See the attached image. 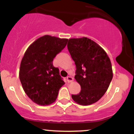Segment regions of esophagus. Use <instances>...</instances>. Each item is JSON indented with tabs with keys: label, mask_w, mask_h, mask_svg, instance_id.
Segmentation results:
<instances>
[{
	"label": "esophagus",
	"mask_w": 134,
	"mask_h": 134,
	"mask_svg": "<svg viewBox=\"0 0 134 134\" xmlns=\"http://www.w3.org/2000/svg\"><path fill=\"white\" fill-rule=\"evenodd\" d=\"M67 81L68 82H71L73 81V78L71 76H67Z\"/></svg>",
	"instance_id": "esophagus-1"
}]
</instances>
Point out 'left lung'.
Masks as SVG:
<instances>
[{"label":"left lung","instance_id":"obj_1","mask_svg":"<svg viewBox=\"0 0 134 134\" xmlns=\"http://www.w3.org/2000/svg\"><path fill=\"white\" fill-rule=\"evenodd\" d=\"M67 48L76 65L74 78L81 92L72 98L80 105H90L101 99L113 78L111 63L106 52L87 37L70 38Z\"/></svg>","mask_w":134,"mask_h":134}]
</instances>
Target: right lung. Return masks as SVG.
I'll list each match as a JSON object with an SVG mask.
<instances>
[{
	"label": "right lung",
	"mask_w": 134,
	"mask_h": 134,
	"mask_svg": "<svg viewBox=\"0 0 134 134\" xmlns=\"http://www.w3.org/2000/svg\"><path fill=\"white\" fill-rule=\"evenodd\" d=\"M68 39L44 35L27 48L21 60L19 79L27 96L35 103L47 106L54 103L65 84L53 58L65 48Z\"/></svg>",
	"instance_id": "add662e5"
}]
</instances>
